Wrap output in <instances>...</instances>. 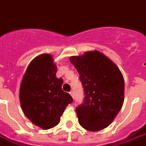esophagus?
I'll list each match as a JSON object with an SVG mask.
<instances>
[{
    "instance_id": "1",
    "label": "esophagus",
    "mask_w": 146,
    "mask_h": 146,
    "mask_svg": "<svg viewBox=\"0 0 146 146\" xmlns=\"http://www.w3.org/2000/svg\"><path fill=\"white\" fill-rule=\"evenodd\" d=\"M70 94L71 96H72V97H73V99H74V94H73V90H72V91L70 92Z\"/></svg>"
}]
</instances>
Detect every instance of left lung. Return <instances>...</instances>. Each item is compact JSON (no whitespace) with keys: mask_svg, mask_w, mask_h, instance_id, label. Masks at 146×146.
I'll list each match as a JSON object with an SVG mask.
<instances>
[{"mask_svg":"<svg viewBox=\"0 0 146 146\" xmlns=\"http://www.w3.org/2000/svg\"><path fill=\"white\" fill-rule=\"evenodd\" d=\"M70 61L84 88L83 102L76 108L80 125L98 131L111 124L124 102V79L117 65L99 51H89Z\"/></svg>","mask_w":146,"mask_h":146,"instance_id":"obj_1","label":"left lung"}]
</instances>
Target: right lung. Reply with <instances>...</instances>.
Wrapping results in <instances>:
<instances>
[{"instance_id":"right-lung-1","label":"right lung","mask_w":146,"mask_h":146,"mask_svg":"<svg viewBox=\"0 0 146 146\" xmlns=\"http://www.w3.org/2000/svg\"><path fill=\"white\" fill-rule=\"evenodd\" d=\"M57 67L50 54L34 58L28 66L20 87V101L24 114L42 129L58 125L66 107L73 101L63 91V79L56 76Z\"/></svg>"}]
</instances>
